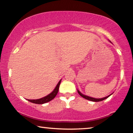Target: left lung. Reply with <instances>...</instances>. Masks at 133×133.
Segmentation results:
<instances>
[{
    "label": "left lung",
    "mask_w": 133,
    "mask_h": 133,
    "mask_svg": "<svg viewBox=\"0 0 133 133\" xmlns=\"http://www.w3.org/2000/svg\"><path fill=\"white\" fill-rule=\"evenodd\" d=\"M78 91V93L80 94V96H82V97H83L85 99H87V100H90V101H92V102H101V101H103L105 100V98H107L109 97L110 96H111V94H110V95L108 96L107 97H104V98H93V97H89V96H85V95H84V94H83L82 93H80V92L77 90Z\"/></svg>",
    "instance_id": "obj_1"
}]
</instances>
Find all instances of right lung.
I'll use <instances>...</instances> for the list:
<instances>
[{"label":"right lung","instance_id":"add662e5","mask_svg":"<svg viewBox=\"0 0 133 133\" xmlns=\"http://www.w3.org/2000/svg\"><path fill=\"white\" fill-rule=\"evenodd\" d=\"M61 80H60L59 81V82L58 83V84L56 85V87H55V89H54V90L51 92V93L48 94V96L44 97L41 98L40 99H36V100H28L27 99L29 102H31L33 103H35V104H44V103H48L49 102H50L51 100L55 97L57 95V94L58 91V89H59V86L60 84V82H61Z\"/></svg>","mask_w":133,"mask_h":133}]
</instances>
